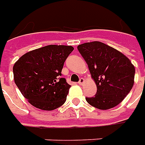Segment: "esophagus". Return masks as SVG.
Segmentation results:
<instances>
[{"label": "esophagus", "instance_id": "obj_1", "mask_svg": "<svg viewBox=\"0 0 145 145\" xmlns=\"http://www.w3.org/2000/svg\"><path fill=\"white\" fill-rule=\"evenodd\" d=\"M84 82H85V79L84 78H81L79 80V82H78V85H80V86H82L83 84H84Z\"/></svg>", "mask_w": 145, "mask_h": 145}]
</instances>
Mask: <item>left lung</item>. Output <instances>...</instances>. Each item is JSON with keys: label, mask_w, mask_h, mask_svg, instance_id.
<instances>
[{"label": "left lung", "mask_w": 145, "mask_h": 145, "mask_svg": "<svg viewBox=\"0 0 145 145\" xmlns=\"http://www.w3.org/2000/svg\"><path fill=\"white\" fill-rule=\"evenodd\" d=\"M78 50L86 60L97 88L93 97H86L87 102L101 110L120 104L134 83L135 67L130 60L122 52L100 41L79 44Z\"/></svg>", "instance_id": "1"}]
</instances>
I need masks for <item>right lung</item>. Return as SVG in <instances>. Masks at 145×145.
Instances as JSON below:
<instances>
[{"mask_svg": "<svg viewBox=\"0 0 145 145\" xmlns=\"http://www.w3.org/2000/svg\"><path fill=\"white\" fill-rule=\"evenodd\" d=\"M72 46L50 44L22 56L13 67L15 83L29 103L52 111L65 103L71 86L62 78Z\"/></svg>", "mask_w": 145, "mask_h": 145, "instance_id": "right-lung-1", "label": "right lung"}]
</instances>
